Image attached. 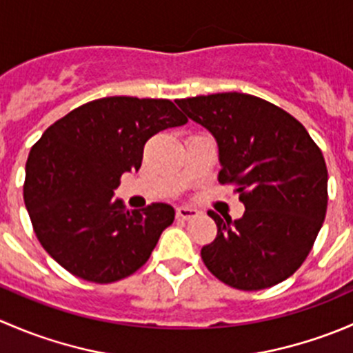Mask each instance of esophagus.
Instances as JSON below:
<instances>
[{"label":"esophagus","instance_id":"1","mask_svg":"<svg viewBox=\"0 0 353 353\" xmlns=\"http://www.w3.org/2000/svg\"><path fill=\"white\" fill-rule=\"evenodd\" d=\"M198 210L196 208H191V206H179V208L176 210V215L179 216V219H193V216L198 215Z\"/></svg>","mask_w":353,"mask_h":353}]
</instances>
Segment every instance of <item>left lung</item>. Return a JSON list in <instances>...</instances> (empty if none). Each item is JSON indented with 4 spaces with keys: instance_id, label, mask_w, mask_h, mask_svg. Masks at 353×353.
I'll return each mask as SVG.
<instances>
[{
    "instance_id": "obj_1",
    "label": "left lung",
    "mask_w": 353,
    "mask_h": 353,
    "mask_svg": "<svg viewBox=\"0 0 353 353\" xmlns=\"http://www.w3.org/2000/svg\"><path fill=\"white\" fill-rule=\"evenodd\" d=\"M176 104L219 145L222 184H236L239 220L208 215L216 237L203 245L206 268L227 285L261 290L304 263L325 222L328 170L305 128L272 102L239 92L198 95Z\"/></svg>"
}]
</instances>
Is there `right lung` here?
<instances>
[{
	"mask_svg": "<svg viewBox=\"0 0 353 353\" xmlns=\"http://www.w3.org/2000/svg\"><path fill=\"white\" fill-rule=\"evenodd\" d=\"M188 117L167 99L104 97L44 131L25 165L23 199L42 248L78 279L110 283L145 265L174 208L126 210L112 199L124 172L138 170L148 138Z\"/></svg>",
	"mask_w": 353,
	"mask_h": 353,
	"instance_id": "add662e5",
	"label": "right lung"
}]
</instances>
